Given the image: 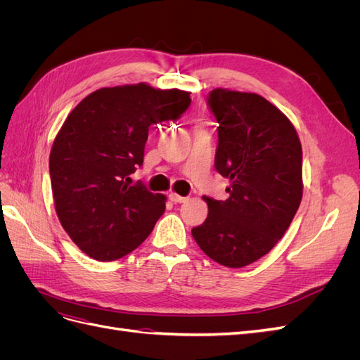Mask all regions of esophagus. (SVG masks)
Here are the masks:
<instances>
[{"label": "esophagus", "instance_id": "34e87169", "mask_svg": "<svg viewBox=\"0 0 360 360\" xmlns=\"http://www.w3.org/2000/svg\"><path fill=\"white\" fill-rule=\"evenodd\" d=\"M169 200L172 201V202H184V201H188V198L186 197H181V195H179V193H174V192H171L169 193Z\"/></svg>", "mask_w": 360, "mask_h": 360}]
</instances>
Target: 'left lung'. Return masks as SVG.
Masks as SVG:
<instances>
[{
	"mask_svg": "<svg viewBox=\"0 0 360 360\" xmlns=\"http://www.w3.org/2000/svg\"><path fill=\"white\" fill-rule=\"evenodd\" d=\"M209 103L217 126L214 168L228 179V198L202 200L209 214L192 236L225 267H245L285 234L302 195V146L296 129L255 93L214 89Z\"/></svg>",
	"mask_w": 360,
	"mask_h": 360,
	"instance_id": "left-lung-1",
	"label": "left lung"
}]
</instances>
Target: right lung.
I'll use <instances>...</instances> for the list:
<instances>
[{
    "label": "right lung",
    "mask_w": 360,
    "mask_h": 360,
    "mask_svg": "<svg viewBox=\"0 0 360 360\" xmlns=\"http://www.w3.org/2000/svg\"><path fill=\"white\" fill-rule=\"evenodd\" d=\"M191 93L139 82L105 86L82 99L53 139L49 156L56 212L82 252L114 261L143 243L165 212L167 197L130 174L144 162L148 127L177 120Z\"/></svg>",
    "instance_id": "1"
}]
</instances>
